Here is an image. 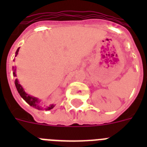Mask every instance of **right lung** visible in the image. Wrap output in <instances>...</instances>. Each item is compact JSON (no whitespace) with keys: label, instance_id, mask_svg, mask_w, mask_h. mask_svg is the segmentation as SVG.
I'll return each instance as SVG.
<instances>
[{"label":"right lung","instance_id":"obj_1","mask_svg":"<svg viewBox=\"0 0 147 147\" xmlns=\"http://www.w3.org/2000/svg\"><path fill=\"white\" fill-rule=\"evenodd\" d=\"M19 49L20 48H18V49H17V50L16 51V55H15V56H17V55L18 54ZM13 76H16V72H15V71H16V69H15L14 67H13ZM14 83H15V85H16V88H17V92H18V93H19L20 95L21 96V98H23V99H24V100H25V101H26L27 104H29V105H30V106H32V107H35V108H36V109H38V110L42 109V107H41V106L39 105L40 100H39V99H38V98H35V97L30 96V94H26V92H25V91L24 90V88H23V87H22L21 85H20V84L19 82H18V80H17V79H16V80H15ZM54 107H55V105H51L50 106L47 107V108H45V109H46V111H48V110L53 109Z\"/></svg>","mask_w":147,"mask_h":147}]
</instances>
